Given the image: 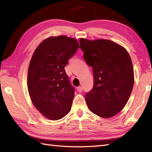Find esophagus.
<instances>
[{"label":"esophagus","mask_w":152,"mask_h":152,"mask_svg":"<svg viewBox=\"0 0 152 152\" xmlns=\"http://www.w3.org/2000/svg\"><path fill=\"white\" fill-rule=\"evenodd\" d=\"M77 91L79 92H82V87H78L77 88Z\"/></svg>","instance_id":"esophagus-1"}]
</instances>
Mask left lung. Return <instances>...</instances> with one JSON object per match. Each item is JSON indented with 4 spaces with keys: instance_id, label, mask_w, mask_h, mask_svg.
<instances>
[{
    "instance_id": "obj_1",
    "label": "left lung",
    "mask_w": 152,
    "mask_h": 152,
    "mask_svg": "<svg viewBox=\"0 0 152 152\" xmlns=\"http://www.w3.org/2000/svg\"><path fill=\"white\" fill-rule=\"evenodd\" d=\"M79 42L84 58L93 71L94 86L86 94L87 107L99 117H113L125 107L134 86L129 54L110 40L81 38Z\"/></svg>"
}]
</instances>
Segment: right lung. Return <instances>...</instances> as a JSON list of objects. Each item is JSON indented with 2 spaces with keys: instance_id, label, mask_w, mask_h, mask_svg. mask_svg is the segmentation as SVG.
Instances as JSON below:
<instances>
[{
  "instance_id": "add662e5",
  "label": "right lung",
  "mask_w": 152,
  "mask_h": 152,
  "mask_svg": "<svg viewBox=\"0 0 152 152\" xmlns=\"http://www.w3.org/2000/svg\"><path fill=\"white\" fill-rule=\"evenodd\" d=\"M80 48L75 39L50 37L32 55L28 72V90L31 102L44 117L56 121L70 111L75 90L65 67Z\"/></svg>"
}]
</instances>
